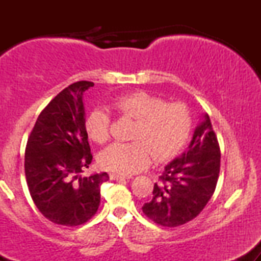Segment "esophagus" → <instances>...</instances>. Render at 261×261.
Listing matches in <instances>:
<instances>
[{
    "label": "esophagus",
    "mask_w": 261,
    "mask_h": 261,
    "mask_svg": "<svg viewBox=\"0 0 261 261\" xmlns=\"http://www.w3.org/2000/svg\"><path fill=\"white\" fill-rule=\"evenodd\" d=\"M110 179L113 180H118V179H131V175H122V174H116V173H110Z\"/></svg>",
    "instance_id": "1"
}]
</instances>
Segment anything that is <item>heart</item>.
I'll return each instance as SVG.
<instances>
[{
	"instance_id": "heart-1",
	"label": "heart",
	"mask_w": 261,
	"mask_h": 261,
	"mask_svg": "<svg viewBox=\"0 0 261 261\" xmlns=\"http://www.w3.org/2000/svg\"><path fill=\"white\" fill-rule=\"evenodd\" d=\"M112 108L122 118L133 119L131 142H116L100 152L99 164L112 172L131 174L151 162L170 160L187 145L193 130V114L182 101H167L146 91L115 97ZM85 128L95 143H106L110 136V115L94 108L86 116Z\"/></svg>"
}]
</instances>
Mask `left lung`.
I'll list each match as a JSON object with an SVG mask.
<instances>
[{"label":"left lung","mask_w":261,"mask_h":261,"mask_svg":"<svg viewBox=\"0 0 261 261\" xmlns=\"http://www.w3.org/2000/svg\"><path fill=\"white\" fill-rule=\"evenodd\" d=\"M221 167L217 136L207 114L195 128L189 149L166 166L143 214L163 227L194 220L214 195Z\"/></svg>","instance_id":"left-lung-1"}]
</instances>
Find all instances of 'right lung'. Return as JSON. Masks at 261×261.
Segmentation results:
<instances>
[{
    "mask_svg": "<svg viewBox=\"0 0 261 261\" xmlns=\"http://www.w3.org/2000/svg\"><path fill=\"white\" fill-rule=\"evenodd\" d=\"M94 83L80 81L61 91L39 114L27 141L29 193L45 218L74 227L94 216L107 173L81 176L93 155L85 128L82 95Z\"/></svg>",
    "mask_w": 261,
    "mask_h": 261,
    "instance_id": "1",
    "label": "right lung"
}]
</instances>
